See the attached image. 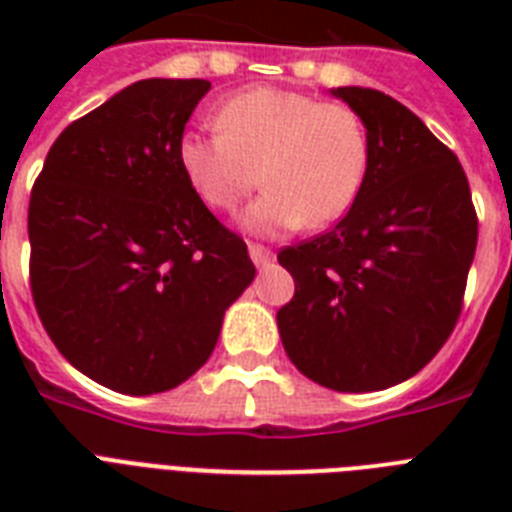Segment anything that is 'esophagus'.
I'll return each mask as SVG.
<instances>
[{
	"instance_id": "obj_1",
	"label": "esophagus",
	"mask_w": 512,
	"mask_h": 512,
	"mask_svg": "<svg viewBox=\"0 0 512 512\" xmlns=\"http://www.w3.org/2000/svg\"><path fill=\"white\" fill-rule=\"evenodd\" d=\"M249 257H252V263L257 265V268H265V265L273 263V252L268 247H263V244H249Z\"/></svg>"
}]
</instances>
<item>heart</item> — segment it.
<instances>
[{"mask_svg":"<svg viewBox=\"0 0 512 512\" xmlns=\"http://www.w3.org/2000/svg\"><path fill=\"white\" fill-rule=\"evenodd\" d=\"M217 132H185L177 164L209 209L233 212L260 183L247 225L260 233L337 223L369 175V130L345 103L281 87H252L217 108Z\"/></svg>","mask_w":512,"mask_h":512,"instance_id":"obj_1","label":"heart"}]
</instances>
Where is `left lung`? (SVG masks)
Listing matches in <instances>:
<instances>
[{
    "label": "left lung",
    "mask_w": 512,
    "mask_h": 512,
    "mask_svg": "<svg viewBox=\"0 0 512 512\" xmlns=\"http://www.w3.org/2000/svg\"><path fill=\"white\" fill-rule=\"evenodd\" d=\"M369 130V175L327 233L279 252L295 297L279 313L292 364L340 393L409 380L444 348L462 313L478 217L468 175L406 106L337 87Z\"/></svg>",
    "instance_id": "obj_1"
}]
</instances>
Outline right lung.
<instances>
[{"instance_id": "obj_1", "label": "right lung", "mask_w": 512, "mask_h": 512, "mask_svg": "<svg viewBox=\"0 0 512 512\" xmlns=\"http://www.w3.org/2000/svg\"><path fill=\"white\" fill-rule=\"evenodd\" d=\"M207 79H143L52 143L28 201V284L71 364L119 393L177 388L255 279L247 244L185 183L177 143Z\"/></svg>"}]
</instances>
